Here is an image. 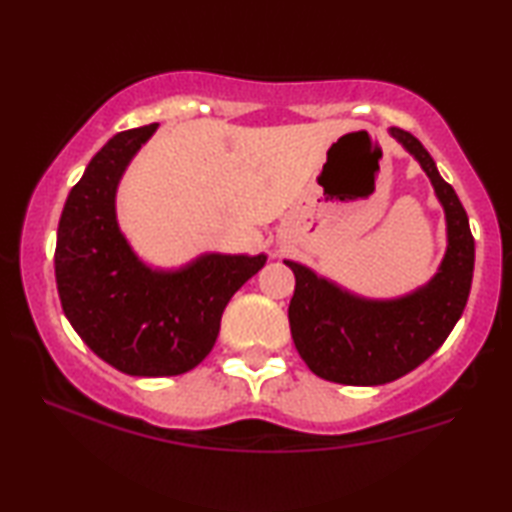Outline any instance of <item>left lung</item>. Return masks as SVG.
Here are the masks:
<instances>
[{
    "label": "left lung",
    "mask_w": 512,
    "mask_h": 512,
    "mask_svg": "<svg viewBox=\"0 0 512 512\" xmlns=\"http://www.w3.org/2000/svg\"><path fill=\"white\" fill-rule=\"evenodd\" d=\"M391 135L420 162L445 210L447 253L438 273L402 298L366 300L284 262L296 275L289 305L296 350L314 375L345 386L388 384L427 361L458 323L472 287L474 237L465 207L411 133L391 128Z\"/></svg>",
    "instance_id": "obj_1"
}]
</instances>
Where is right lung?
Here are the masks:
<instances>
[{"instance_id": "obj_1", "label": "right lung", "mask_w": 512, "mask_h": 512, "mask_svg": "<svg viewBox=\"0 0 512 512\" xmlns=\"http://www.w3.org/2000/svg\"><path fill=\"white\" fill-rule=\"evenodd\" d=\"M158 124L117 133L69 192L56 239V287L69 323L112 368L171 377L196 368L219 336L223 309L266 255L207 253L153 271L121 235L115 196L128 162Z\"/></svg>"}]
</instances>
